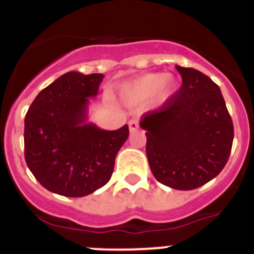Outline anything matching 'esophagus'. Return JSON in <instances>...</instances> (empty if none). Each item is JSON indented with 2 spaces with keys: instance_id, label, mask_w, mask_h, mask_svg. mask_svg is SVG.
I'll return each mask as SVG.
<instances>
[{
  "instance_id": "esophagus-1",
  "label": "esophagus",
  "mask_w": 254,
  "mask_h": 254,
  "mask_svg": "<svg viewBox=\"0 0 254 254\" xmlns=\"http://www.w3.org/2000/svg\"><path fill=\"white\" fill-rule=\"evenodd\" d=\"M128 126H129V131H131V132H134L136 129L138 128V123H137V121H136V120L129 121Z\"/></svg>"
}]
</instances>
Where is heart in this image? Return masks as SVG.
Instances as JSON below:
<instances>
[{
    "label": "heart",
    "instance_id": "b5f03b06",
    "mask_svg": "<svg viewBox=\"0 0 254 254\" xmlns=\"http://www.w3.org/2000/svg\"><path fill=\"white\" fill-rule=\"evenodd\" d=\"M176 90V81L170 75L146 73L123 82L120 87V99L125 104H138L154 98L156 103L169 99Z\"/></svg>",
    "mask_w": 254,
    "mask_h": 254
}]
</instances>
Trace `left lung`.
Returning <instances> with one entry per match:
<instances>
[{
    "mask_svg": "<svg viewBox=\"0 0 254 254\" xmlns=\"http://www.w3.org/2000/svg\"><path fill=\"white\" fill-rule=\"evenodd\" d=\"M181 89L141 117L146 155L156 181L174 190L206 185L225 167L234 127L220 87L194 68L176 66Z\"/></svg>",
    "mask_w": 254,
    "mask_h": 254,
    "instance_id": "8db88e82",
    "label": "left lung"
}]
</instances>
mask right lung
<instances>
[{
    "instance_id": "right-lung-1",
    "label": "right lung",
    "mask_w": 254,
    "mask_h": 254,
    "mask_svg": "<svg viewBox=\"0 0 254 254\" xmlns=\"http://www.w3.org/2000/svg\"><path fill=\"white\" fill-rule=\"evenodd\" d=\"M104 75L71 71L43 89L25 116V160L40 185L53 193L84 197L109 182L128 126L116 131L87 123L89 99Z\"/></svg>"
}]
</instances>
